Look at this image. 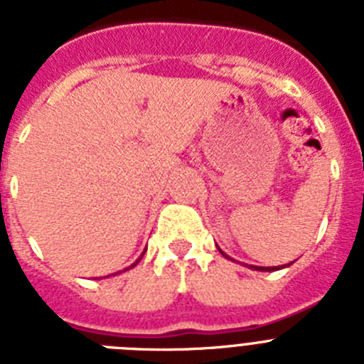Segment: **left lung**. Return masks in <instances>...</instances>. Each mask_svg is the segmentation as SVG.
<instances>
[{
	"instance_id": "8db88e82",
	"label": "left lung",
	"mask_w": 364,
	"mask_h": 364,
	"mask_svg": "<svg viewBox=\"0 0 364 364\" xmlns=\"http://www.w3.org/2000/svg\"><path fill=\"white\" fill-rule=\"evenodd\" d=\"M220 253H222V252H220ZM222 255L228 257L226 253H222ZM228 259H230V257H228ZM288 266H290V264H288ZM250 268H253V269H260V272H273V269H281V268H279V266H273V268H259V266H250ZM282 268H284V266H282Z\"/></svg>"
}]
</instances>
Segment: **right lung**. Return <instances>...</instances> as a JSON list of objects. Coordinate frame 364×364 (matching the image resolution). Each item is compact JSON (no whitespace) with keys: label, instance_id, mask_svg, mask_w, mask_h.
<instances>
[{"label":"right lung","instance_id":"obj_1","mask_svg":"<svg viewBox=\"0 0 364 364\" xmlns=\"http://www.w3.org/2000/svg\"><path fill=\"white\" fill-rule=\"evenodd\" d=\"M138 260H140V259H138ZM138 260H136V262H134V264H133V266H136V264H138ZM133 266H131V268H133Z\"/></svg>","mask_w":364,"mask_h":364}]
</instances>
